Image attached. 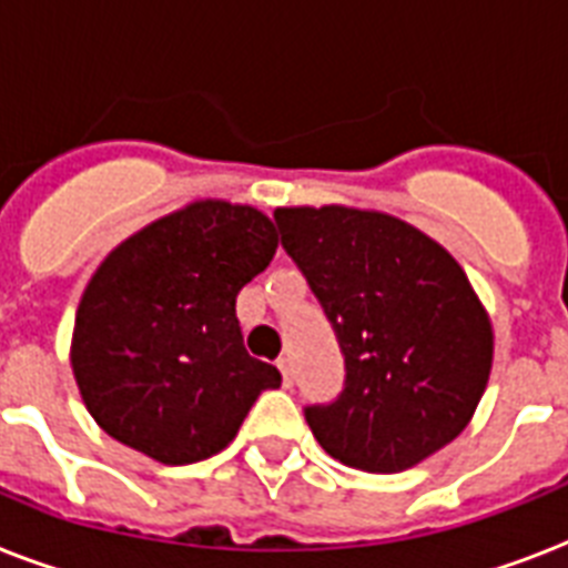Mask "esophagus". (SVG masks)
Wrapping results in <instances>:
<instances>
[{
	"label": "esophagus",
	"instance_id": "obj_1",
	"mask_svg": "<svg viewBox=\"0 0 568 568\" xmlns=\"http://www.w3.org/2000/svg\"><path fill=\"white\" fill-rule=\"evenodd\" d=\"M276 368H280V372H283V383H285V386H292V383H294L292 359H288V356H283V359H280V363H276Z\"/></svg>",
	"mask_w": 568,
	"mask_h": 568
}]
</instances>
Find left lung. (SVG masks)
Listing matches in <instances>:
<instances>
[{"label":"left lung","instance_id":"1","mask_svg":"<svg viewBox=\"0 0 568 568\" xmlns=\"http://www.w3.org/2000/svg\"><path fill=\"white\" fill-rule=\"evenodd\" d=\"M274 221L345 356L342 395L303 409L321 448L395 475L457 439L493 368V324L457 258L383 212L297 205Z\"/></svg>","mask_w":568,"mask_h":568}]
</instances>
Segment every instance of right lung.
Segmentation results:
<instances>
[{
    "label": "right lung",
    "mask_w": 568,
    "mask_h": 568,
    "mask_svg": "<svg viewBox=\"0 0 568 568\" xmlns=\"http://www.w3.org/2000/svg\"><path fill=\"white\" fill-rule=\"evenodd\" d=\"M271 217L200 200L105 256L75 312V383L111 439L189 466L235 439L250 406L283 383L247 354L235 297L276 253Z\"/></svg>",
    "instance_id": "obj_1"
}]
</instances>
